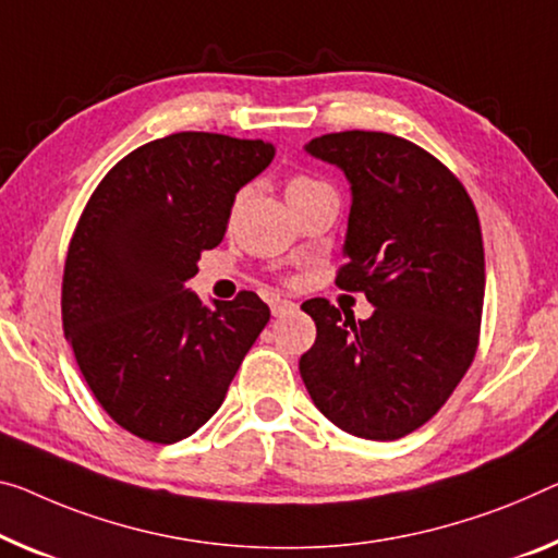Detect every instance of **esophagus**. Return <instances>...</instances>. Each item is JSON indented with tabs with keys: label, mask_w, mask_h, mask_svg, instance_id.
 I'll use <instances>...</instances> for the list:
<instances>
[{
	"label": "esophagus",
	"mask_w": 558,
	"mask_h": 558,
	"mask_svg": "<svg viewBox=\"0 0 558 558\" xmlns=\"http://www.w3.org/2000/svg\"><path fill=\"white\" fill-rule=\"evenodd\" d=\"M291 308H296V304L294 302H289V299H271V314L274 316H281V314H287V312H291Z\"/></svg>",
	"instance_id": "1"
}]
</instances>
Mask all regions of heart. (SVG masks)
I'll return each instance as SVG.
<instances>
[{"instance_id":"b5f03b06","label":"heart","mask_w":558,"mask_h":558,"mask_svg":"<svg viewBox=\"0 0 558 558\" xmlns=\"http://www.w3.org/2000/svg\"><path fill=\"white\" fill-rule=\"evenodd\" d=\"M304 184H312V182H308V179H302V177H299V179H291L289 190H296V186H304Z\"/></svg>"}]
</instances>
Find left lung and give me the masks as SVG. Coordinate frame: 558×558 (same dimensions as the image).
Here are the masks:
<instances>
[{
    "instance_id": "8db88e82",
    "label": "left lung",
    "mask_w": 558,
    "mask_h": 558,
    "mask_svg": "<svg viewBox=\"0 0 558 558\" xmlns=\"http://www.w3.org/2000/svg\"><path fill=\"white\" fill-rule=\"evenodd\" d=\"M341 169L351 211L337 284L374 306L354 322L308 299L316 341L299 359L314 407L341 432L401 439L439 411L476 354L484 244L464 186L432 154L384 132H339L304 144Z\"/></svg>"
}]
</instances>
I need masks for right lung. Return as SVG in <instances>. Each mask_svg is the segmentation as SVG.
I'll list each match as a JSON object with an SVG mask.
<instances>
[{
    "label": "right lung",
    "mask_w": 558,
    "mask_h": 558,
    "mask_svg": "<svg viewBox=\"0 0 558 558\" xmlns=\"http://www.w3.org/2000/svg\"><path fill=\"white\" fill-rule=\"evenodd\" d=\"M274 154L271 142L209 132L154 140L101 179L76 225L64 337L99 404L140 439L174 444L207 424L267 327L254 291L204 304L186 281Z\"/></svg>",
    "instance_id": "right-lung-1"
}]
</instances>
